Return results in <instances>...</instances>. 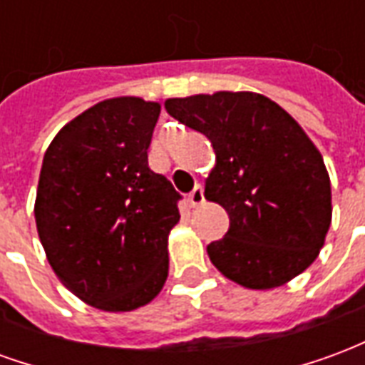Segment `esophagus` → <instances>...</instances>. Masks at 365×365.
<instances>
[{"instance_id": "34e87169", "label": "esophagus", "mask_w": 365, "mask_h": 365, "mask_svg": "<svg viewBox=\"0 0 365 365\" xmlns=\"http://www.w3.org/2000/svg\"><path fill=\"white\" fill-rule=\"evenodd\" d=\"M187 201H190V207H199V205H203V201H205V195H203V187L201 185H197L195 190L191 191L190 193V197H187Z\"/></svg>"}]
</instances>
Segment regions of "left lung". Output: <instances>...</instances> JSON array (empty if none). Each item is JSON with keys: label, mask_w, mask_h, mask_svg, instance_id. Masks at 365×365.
Listing matches in <instances>:
<instances>
[{"label": "left lung", "mask_w": 365, "mask_h": 365, "mask_svg": "<svg viewBox=\"0 0 365 365\" xmlns=\"http://www.w3.org/2000/svg\"><path fill=\"white\" fill-rule=\"evenodd\" d=\"M166 111L211 140L215 166L205 199L229 213L213 266L246 289H274L303 274L332 221L330 178L297 120L254 91L166 99Z\"/></svg>", "instance_id": "1"}]
</instances>
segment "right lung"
I'll list each match as a JSON object with an SVG mask.
<instances>
[{
    "label": "right lung",
    "instance_id": "add662e5",
    "mask_svg": "<svg viewBox=\"0 0 365 365\" xmlns=\"http://www.w3.org/2000/svg\"><path fill=\"white\" fill-rule=\"evenodd\" d=\"M160 103L111 97L60 128L44 152L35 221L46 260L83 303L127 313L168 277L180 193L148 168Z\"/></svg>",
    "mask_w": 365,
    "mask_h": 365
}]
</instances>
